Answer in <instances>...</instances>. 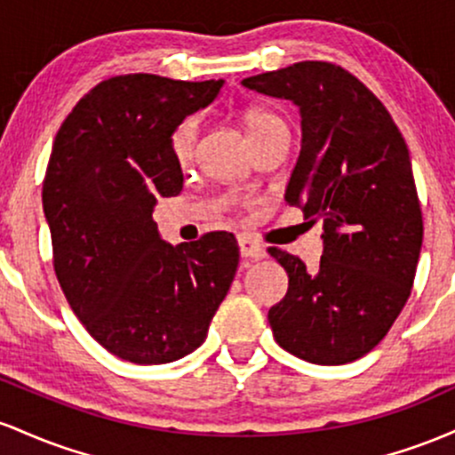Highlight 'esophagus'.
Wrapping results in <instances>:
<instances>
[{"label":"esophagus","mask_w":455,"mask_h":455,"mask_svg":"<svg viewBox=\"0 0 455 455\" xmlns=\"http://www.w3.org/2000/svg\"><path fill=\"white\" fill-rule=\"evenodd\" d=\"M238 247H241V255L243 258H253V259H259L267 255L264 251V247L259 243H255L249 234H238Z\"/></svg>","instance_id":"1"}]
</instances>
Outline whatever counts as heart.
Segmentation results:
<instances>
[{
    "mask_svg": "<svg viewBox=\"0 0 455 455\" xmlns=\"http://www.w3.org/2000/svg\"><path fill=\"white\" fill-rule=\"evenodd\" d=\"M244 126H247L249 140L251 144L259 141L262 137H267L270 131L285 126V120L282 116L273 114V111L264 109H251L244 116ZM170 155L178 165H187L188 161L196 155V144H197V120L196 117H185V120L178 122L170 132Z\"/></svg>",
    "mask_w": 455,
    "mask_h": 455,
    "instance_id": "1",
    "label": "heart"
}]
</instances>
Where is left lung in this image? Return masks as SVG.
<instances>
[{"instance_id": "obj_1", "label": "left lung", "mask_w": 455, "mask_h": 455, "mask_svg": "<svg viewBox=\"0 0 455 455\" xmlns=\"http://www.w3.org/2000/svg\"><path fill=\"white\" fill-rule=\"evenodd\" d=\"M243 85L300 109L303 144L285 202L324 223L315 270L270 249L288 273L270 329L299 359L350 363L389 333L415 282L423 219L406 141L387 107L331 62H299Z\"/></svg>"}]
</instances>
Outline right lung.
<instances>
[{"label": "right lung", "instance_id": "1", "mask_svg": "<svg viewBox=\"0 0 455 455\" xmlns=\"http://www.w3.org/2000/svg\"><path fill=\"white\" fill-rule=\"evenodd\" d=\"M219 81L120 75L100 81L55 135L43 182L53 268L103 348L159 365L200 348L238 268L234 234L173 244L152 221L156 197L182 191L170 132L217 99Z\"/></svg>", "mask_w": 455, "mask_h": 455}]
</instances>
